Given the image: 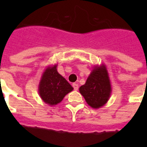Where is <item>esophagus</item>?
<instances>
[{
    "label": "esophagus",
    "instance_id": "1",
    "mask_svg": "<svg viewBox=\"0 0 147 147\" xmlns=\"http://www.w3.org/2000/svg\"><path fill=\"white\" fill-rule=\"evenodd\" d=\"M72 86H73L74 89H75V90H78V84H76V83H74V84H72Z\"/></svg>",
    "mask_w": 147,
    "mask_h": 147
}]
</instances>
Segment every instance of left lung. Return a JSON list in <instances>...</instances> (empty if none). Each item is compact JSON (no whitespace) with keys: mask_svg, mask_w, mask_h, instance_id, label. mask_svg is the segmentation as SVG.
<instances>
[{"mask_svg":"<svg viewBox=\"0 0 147 147\" xmlns=\"http://www.w3.org/2000/svg\"><path fill=\"white\" fill-rule=\"evenodd\" d=\"M111 85L106 65H95L85 85L79 88L81 94L90 107L98 109L108 101L111 94Z\"/></svg>","mask_w":147,"mask_h":147,"instance_id":"8db88e82","label":"left lung"}]
</instances>
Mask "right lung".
<instances>
[{
  "label": "right lung",
  "instance_id": "1",
  "mask_svg": "<svg viewBox=\"0 0 147 147\" xmlns=\"http://www.w3.org/2000/svg\"><path fill=\"white\" fill-rule=\"evenodd\" d=\"M57 64L47 67L40 78L38 92L46 104L54 106L60 103L73 88L57 71Z\"/></svg>",
  "mask_w": 147,
  "mask_h": 147
}]
</instances>
